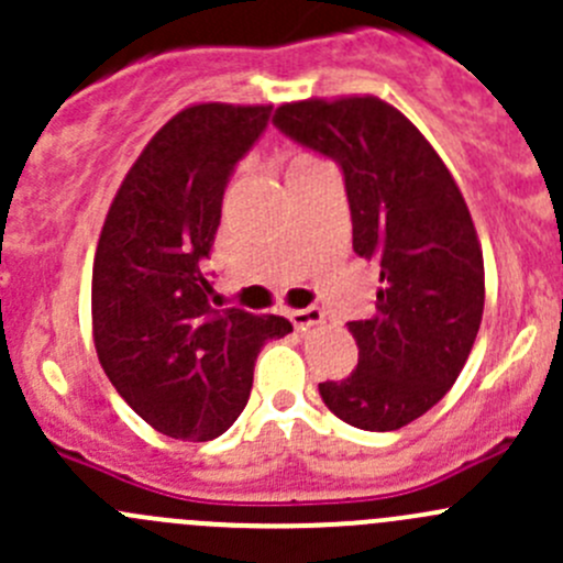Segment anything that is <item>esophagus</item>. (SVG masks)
<instances>
[{"label":"esophagus","mask_w":563,"mask_h":563,"mask_svg":"<svg viewBox=\"0 0 563 563\" xmlns=\"http://www.w3.org/2000/svg\"><path fill=\"white\" fill-rule=\"evenodd\" d=\"M291 323L299 329V332H305V329L310 327H318V323H323V313L318 308H308V310H291Z\"/></svg>","instance_id":"1"}]
</instances>
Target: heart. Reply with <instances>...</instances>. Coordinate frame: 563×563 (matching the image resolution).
<instances>
[{
  "label": "heart",
  "mask_w": 563,
  "mask_h": 563,
  "mask_svg": "<svg viewBox=\"0 0 563 563\" xmlns=\"http://www.w3.org/2000/svg\"><path fill=\"white\" fill-rule=\"evenodd\" d=\"M316 163H323V161L321 157L310 155V152H294L291 163H288V174L299 172V168H310V166H316Z\"/></svg>",
  "instance_id": "1"
}]
</instances>
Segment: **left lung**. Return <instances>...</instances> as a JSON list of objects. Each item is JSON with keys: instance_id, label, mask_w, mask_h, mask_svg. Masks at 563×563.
<instances>
[{"instance_id": "8db88e82", "label": "left lung", "mask_w": 563, "mask_h": 563, "mask_svg": "<svg viewBox=\"0 0 563 563\" xmlns=\"http://www.w3.org/2000/svg\"><path fill=\"white\" fill-rule=\"evenodd\" d=\"M272 122L343 168L354 253L382 269L376 313L349 321L360 365L318 391L354 428H406L457 382L485 310L463 192L417 124L373 95L283 103Z\"/></svg>"}]
</instances>
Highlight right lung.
<instances>
[{"label": "right lung", "instance_id": "obj_1", "mask_svg": "<svg viewBox=\"0 0 563 563\" xmlns=\"http://www.w3.org/2000/svg\"><path fill=\"white\" fill-rule=\"evenodd\" d=\"M272 106L198 103L168 119L113 196L92 266V338L108 382L161 433L223 435L283 316L212 308L203 275L229 176Z\"/></svg>", "mask_w": 563, "mask_h": 563}]
</instances>
